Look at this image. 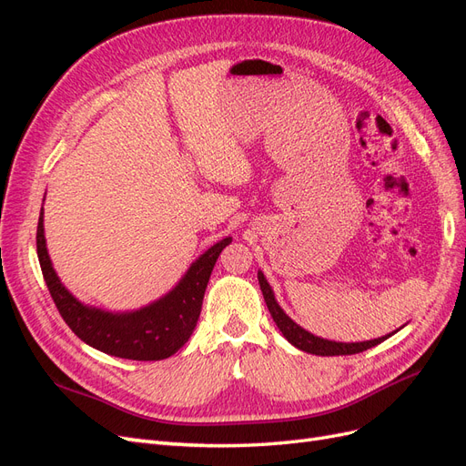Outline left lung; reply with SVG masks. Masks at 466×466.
<instances>
[{"mask_svg": "<svg viewBox=\"0 0 466 466\" xmlns=\"http://www.w3.org/2000/svg\"><path fill=\"white\" fill-rule=\"evenodd\" d=\"M258 284H260V289H262V295H264V301H266V307L268 311H270L274 322L278 324V329L281 330V334H284L288 338V342L293 344L295 348H299L303 351H307V354H315V356H351V354H360V351H365L370 350L380 342H385L389 336H392L394 330L387 336H380V338H375V340H368V342H332V340H324V338H319L311 332H307L305 329H301L298 322H293L286 313L284 309H281L274 298V291L270 288V284H268L266 278L262 272H258Z\"/></svg>", "mask_w": 466, "mask_h": 466, "instance_id": "8db88e82", "label": "left lung"}]
</instances>
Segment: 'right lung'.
Masks as SVG:
<instances>
[{
  "label": "right lung",
  "instance_id": "1",
  "mask_svg": "<svg viewBox=\"0 0 466 466\" xmlns=\"http://www.w3.org/2000/svg\"><path fill=\"white\" fill-rule=\"evenodd\" d=\"M42 221L45 218L40 211L36 228V255L40 270L67 327L95 350H101L115 358L137 361H159L171 358L175 351L188 342L202 311L211 270H214L219 252L231 243V237H228L208 248L198 260L192 262L188 272L165 298L132 313H108L83 305L64 288L48 257Z\"/></svg>",
  "mask_w": 466,
  "mask_h": 466
}]
</instances>
